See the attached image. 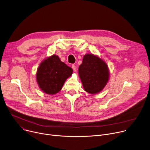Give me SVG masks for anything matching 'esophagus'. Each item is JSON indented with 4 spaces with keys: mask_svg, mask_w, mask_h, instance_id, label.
I'll return each mask as SVG.
<instances>
[{
    "mask_svg": "<svg viewBox=\"0 0 150 150\" xmlns=\"http://www.w3.org/2000/svg\"><path fill=\"white\" fill-rule=\"evenodd\" d=\"M72 68L73 71H74V72H76V67H75V66L74 64H73V65L72 66Z\"/></svg>",
    "mask_w": 150,
    "mask_h": 150,
    "instance_id": "esophagus-1",
    "label": "esophagus"
}]
</instances>
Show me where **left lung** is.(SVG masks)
<instances>
[{
  "instance_id": "8db88e82",
  "label": "left lung",
  "mask_w": 150,
  "mask_h": 150,
  "mask_svg": "<svg viewBox=\"0 0 150 150\" xmlns=\"http://www.w3.org/2000/svg\"><path fill=\"white\" fill-rule=\"evenodd\" d=\"M78 74L84 91L91 94L100 92L108 83L110 76L107 64L92 54L84 56Z\"/></svg>"
}]
</instances>
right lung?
I'll use <instances>...</instances> for the list:
<instances>
[{
    "instance_id": "right-lung-1",
    "label": "right lung",
    "mask_w": 150,
    "mask_h": 150,
    "mask_svg": "<svg viewBox=\"0 0 150 150\" xmlns=\"http://www.w3.org/2000/svg\"><path fill=\"white\" fill-rule=\"evenodd\" d=\"M73 70L62 62L56 55L49 57L40 63L37 69L36 79L39 87L49 95L61 91L67 78L71 76Z\"/></svg>"
}]
</instances>
